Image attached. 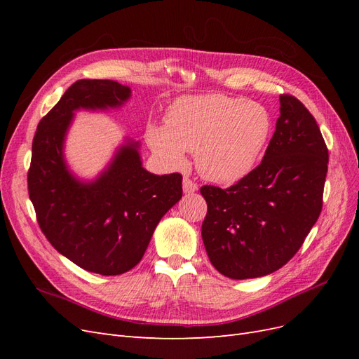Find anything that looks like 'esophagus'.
Returning a JSON list of instances; mask_svg holds the SVG:
<instances>
[{
	"instance_id": "1",
	"label": "esophagus",
	"mask_w": 359,
	"mask_h": 359,
	"mask_svg": "<svg viewBox=\"0 0 359 359\" xmlns=\"http://www.w3.org/2000/svg\"><path fill=\"white\" fill-rule=\"evenodd\" d=\"M182 190H184V193H194L198 190V184L193 180H190L189 177H186L182 180Z\"/></svg>"
}]
</instances>
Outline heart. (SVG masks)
Returning a JSON list of instances; mask_svg holds the SVG:
<instances>
[{"label":"heart","instance_id":"b5f03b06","mask_svg":"<svg viewBox=\"0 0 359 359\" xmlns=\"http://www.w3.org/2000/svg\"><path fill=\"white\" fill-rule=\"evenodd\" d=\"M271 118L262 104L224 94L181 97L166 112V126H149L151 149L172 168L196 156L206 180L233 184L255 168L268 142Z\"/></svg>","mask_w":359,"mask_h":359}]
</instances>
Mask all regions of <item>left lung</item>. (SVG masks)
<instances>
[{
	"label": "left lung",
	"instance_id": "obj_1",
	"mask_svg": "<svg viewBox=\"0 0 359 359\" xmlns=\"http://www.w3.org/2000/svg\"><path fill=\"white\" fill-rule=\"evenodd\" d=\"M328 148L297 97L280 95V118L262 163L227 189L201 187L208 211L202 240L214 268L244 280L274 273L318 222Z\"/></svg>",
	"mask_w": 359,
	"mask_h": 359
}]
</instances>
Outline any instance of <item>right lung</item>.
I'll return each instance as SVG.
<instances>
[{
  "label": "right lung",
  "instance_id": "add662e5",
  "mask_svg": "<svg viewBox=\"0 0 359 359\" xmlns=\"http://www.w3.org/2000/svg\"><path fill=\"white\" fill-rule=\"evenodd\" d=\"M128 97V86L115 81H76L41 118L32 139L28 194L41 232L73 264L102 276L135 268L161 217L182 196L181 173L158 177L145 170L137 142L119 149L93 182L67 170L62 142L73 111L115 107Z\"/></svg>",
  "mask_w": 359,
  "mask_h": 359
}]
</instances>
